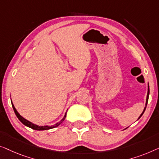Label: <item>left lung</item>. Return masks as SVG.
Returning a JSON list of instances; mask_svg holds the SVG:
<instances>
[{
    "label": "left lung",
    "mask_w": 159,
    "mask_h": 159,
    "mask_svg": "<svg viewBox=\"0 0 159 159\" xmlns=\"http://www.w3.org/2000/svg\"><path fill=\"white\" fill-rule=\"evenodd\" d=\"M149 93H150V91H149V86H148V93H147V97H146V107H145V108H144V109H143V112H142V114L141 115H140V117H138V119H140V117H141V116L143 115V113H144V111H145V110H146V106H147V104H148V97H149Z\"/></svg>",
    "instance_id": "left-lung-1"
}]
</instances>
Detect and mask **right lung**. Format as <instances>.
Listing matches in <instances>:
<instances>
[{
  "instance_id": "1",
  "label": "right lung",
  "mask_w": 159,
  "mask_h": 159,
  "mask_svg": "<svg viewBox=\"0 0 159 159\" xmlns=\"http://www.w3.org/2000/svg\"><path fill=\"white\" fill-rule=\"evenodd\" d=\"M11 104H12L13 111H14V112L16 114V117H18V119H19L20 121L22 122V123H23L24 125H25V126H27V127H30V128H32L33 129H35V130H44V129H50L54 128V127H56L57 126H59V125L61 124L62 122L64 121L65 119H66V114H65L64 117L62 118V119L60 120L59 122H57V123H56V124L54 125H51V126H48V125H44V126H39V125L33 124L32 122L28 121L27 120L24 119L23 117H21V116L19 114V112H18L14 106H13L12 102H11Z\"/></svg>"
}]
</instances>
